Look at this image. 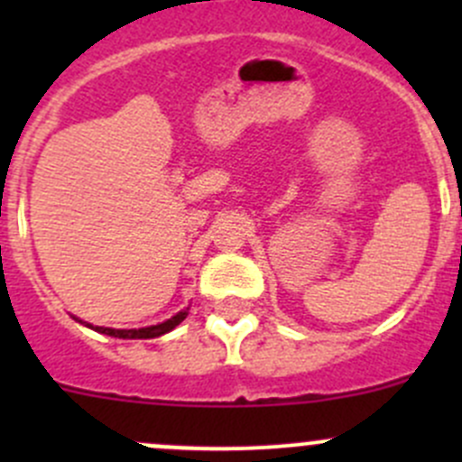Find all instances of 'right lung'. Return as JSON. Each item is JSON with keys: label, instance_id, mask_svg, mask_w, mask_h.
Returning a JSON list of instances; mask_svg holds the SVG:
<instances>
[{"label": "right lung", "instance_id": "1", "mask_svg": "<svg viewBox=\"0 0 462 462\" xmlns=\"http://www.w3.org/2000/svg\"><path fill=\"white\" fill-rule=\"evenodd\" d=\"M188 310H180L179 315H174L171 319L162 321V324H156V326H147V328H132V330H118V328H102V326H91L87 324L88 328L97 330V333H105V335H111V337H123V339H152V337H161V335L170 333L171 328H176V326L180 324L185 318H188Z\"/></svg>", "mask_w": 462, "mask_h": 462}]
</instances>
